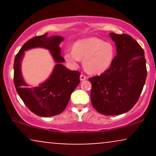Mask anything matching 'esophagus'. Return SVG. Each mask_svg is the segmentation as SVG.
<instances>
[{"instance_id":"34e87169","label":"esophagus","mask_w":156,"mask_h":156,"mask_svg":"<svg viewBox=\"0 0 156 156\" xmlns=\"http://www.w3.org/2000/svg\"><path fill=\"white\" fill-rule=\"evenodd\" d=\"M80 80H84L87 79V77H86L85 76H83V75L81 74L80 76Z\"/></svg>"}]
</instances>
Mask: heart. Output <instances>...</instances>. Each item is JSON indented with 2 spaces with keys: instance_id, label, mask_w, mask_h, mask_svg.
I'll use <instances>...</instances> for the list:
<instances>
[{
  "instance_id": "1",
  "label": "heart",
  "mask_w": 156,
  "mask_h": 156,
  "mask_svg": "<svg viewBox=\"0 0 156 156\" xmlns=\"http://www.w3.org/2000/svg\"><path fill=\"white\" fill-rule=\"evenodd\" d=\"M114 57V49L109 42L97 37H89L77 41L73 49H68L64 58L73 67H78L83 59L85 70L89 74L98 75L104 73L112 64Z\"/></svg>"
}]
</instances>
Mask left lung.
Instances as JSON below:
<instances>
[{
	"label": "left lung",
	"instance_id": "left-lung-1",
	"mask_svg": "<svg viewBox=\"0 0 156 156\" xmlns=\"http://www.w3.org/2000/svg\"><path fill=\"white\" fill-rule=\"evenodd\" d=\"M115 42L117 55L101 76L89 78L92 83L91 101L97 112L118 115L133 107L147 78L144 52L130 35L109 34Z\"/></svg>",
	"mask_w": 156,
	"mask_h": 156
}]
</instances>
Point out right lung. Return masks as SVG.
Wrapping results in <instances>:
<instances>
[{
	"label": "right lung",
	"instance_id": "obj_1",
	"mask_svg": "<svg viewBox=\"0 0 156 156\" xmlns=\"http://www.w3.org/2000/svg\"><path fill=\"white\" fill-rule=\"evenodd\" d=\"M48 34L37 36L23 45L14 62V83L17 94L32 112L39 117H52L62 113L69 103L70 95L80 83V73L70 70L62 63L59 44L64 40L59 36L48 37ZM34 47L49 49L57 64L48 79L38 87L27 88L21 73L24 51Z\"/></svg>",
	"mask_w": 156,
	"mask_h": 156
}]
</instances>
